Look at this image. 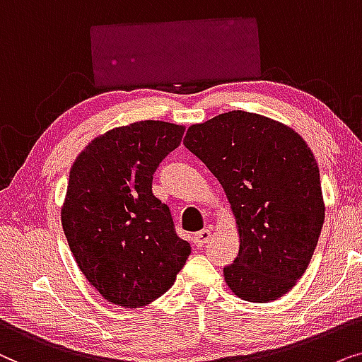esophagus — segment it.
<instances>
[{"label":"esophagus","instance_id":"1","mask_svg":"<svg viewBox=\"0 0 362 362\" xmlns=\"http://www.w3.org/2000/svg\"><path fill=\"white\" fill-rule=\"evenodd\" d=\"M211 238V230L210 228H204L200 231H197V233L194 235V242L197 247H204L205 243H209Z\"/></svg>","mask_w":362,"mask_h":362}]
</instances>
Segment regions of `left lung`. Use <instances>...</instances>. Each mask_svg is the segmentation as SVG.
Segmentation results:
<instances>
[{"label":"left lung","instance_id":"1","mask_svg":"<svg viewBox=\"0 0 362 362\" xmlns=\"http://www.w3.org/2000/svg\"><path fill=\"white\" fill-rule=\"evenodd\" d=\"M184 146L223 187L240 248L223 268L238 298L269 303L306 272L325 223L320 168L290 125L231 110L190 125Z\"/></svg>","mask_w":362,"mask_h":362}]
</instances>
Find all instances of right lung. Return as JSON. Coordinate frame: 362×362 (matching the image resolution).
<instances>
[{
    "mask_svg": "<svg viewBox=\"0 0 362 362\" xmlns=\"http://www.w3.org/2000/svg\"><path fill=\"white\" fill-rule=\"evenodd\" d=\"M184 132V125L137 120L93 139L72 163L62 230L81 273L112 305H151L189 258L190 243L152 194L153 172Z\"/></svg>",
    "mask_w": 362,
    "mask_h": 362,
    "instance_id": "1",
    "label": "right lung"
}]
</instances>
